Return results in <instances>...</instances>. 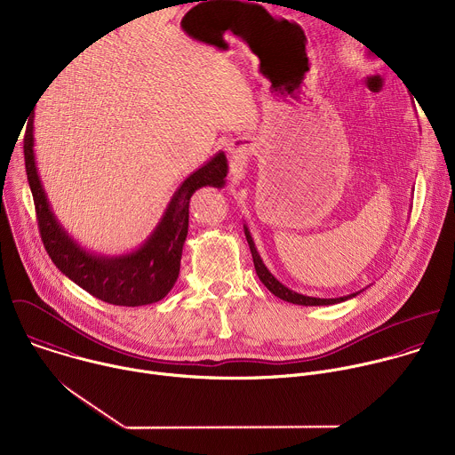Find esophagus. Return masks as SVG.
<instances>
[{
	"label": "esophagus",
	"mask_w": 455,
	"mask_h": 455,
	"mask_svg": "<svg viewBox=\"0 0 455 455\" xmlns=\"http://www.w3.org/2000/svg\"><path fill=\"white\" fill-rule=\"evenodd\" d=\"M228 151H230V153H241V151H237L235 148H228Z\"/></svg>",
	"instance_id": "esophagus-1"
}]
</instances>
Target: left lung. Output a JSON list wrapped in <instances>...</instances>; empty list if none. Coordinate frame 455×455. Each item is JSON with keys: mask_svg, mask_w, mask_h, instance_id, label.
Wrapping results in <instances>:
<instances>
[{"mask_svg": "<svg viewBox=\"0 0 455 455\" xmlns=\"http://www.w3.org/2000/svg\"><path fill=\"white\" fill-rule=\"evenodd\" d=\"M243 228H244V235H246V241H248V246H250V251H251L255 274H257L259 281H261L275 297H279V299H283L286 302H291V304H299V306H330V304H339V302H344L347 299H353V297H356L358 293L363 291V290H360L356 293H349V295L335 297V299H320V297H309V295H302V293H297V291L290 290L281 281H277V277H274V274L263 263L261 255H259V251L255 248V243H253V237L250 234V228L246 225H243Z\"/></svg>", "mask_w": 455, "mask_h": 455, "instance_id": "8db88e82", "label": "left lung"}]
</instances>
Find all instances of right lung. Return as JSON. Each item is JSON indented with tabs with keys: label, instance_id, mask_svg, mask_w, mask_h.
<instances>
[{
	"label": "right lung",
	"instance_id": "right-lung-1",
	"mask_svg": "<svg viewBox=\"0 0 455 455\" xmlns=\"http://www.w3.org/2000/svg\"><path fill=\"white\" fill-rule=\"evenodd\" d=\"M23 149L41 239L53 265L77 286L115 306L153 304L172 290L188 232L190 196L207 185L225 187L228 172L225 153H216L180 183L158 225L139 248L120 255H106L84 248L53 214L36 165L34 115L27 125Z\"/></svg>",
	"mask_w": 455,
	"mask_h": 455
}]
</instances>
